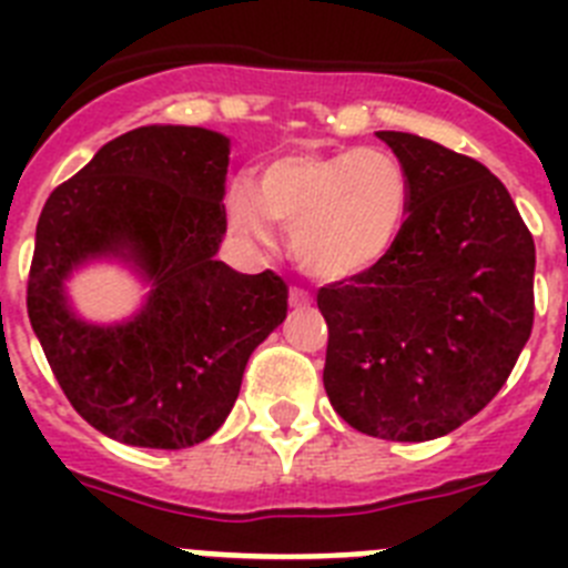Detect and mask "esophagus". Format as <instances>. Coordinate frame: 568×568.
<instances>
[{"instance_id":"1","label":"esophagus","mask_w":568,"mask_h":568,"mask_svg":"<svg viewBox=\"0 0 568 568\" xmlns=\"http://www.w3.org/2000/svg\"><path fill=\"white\" fill-rule=\"evenodd\" d=\"M310 293L307 290H301V287H290V304H293V307H307L310 304Z\"/></svg>"}]
</instances>
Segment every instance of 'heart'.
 <instances>
[{
    "label": "heart",
    "mask_w": 568,
    "mask_h": 568,
    "mask_svg": "<svg viewBox=\"0 0 568 568\" xmlns=\"http://www.w3.org/2000/svg\"><path fill=\"white\" fill-rule=\"evenodd\" d=\"M413 215V175L381 148L287 153L258 170L255 187L227 190L233 230L270 244L273 222L290 230L293 255L321 281H353L378 270Z\"/></svg>",
    "instance_id": "obj_1"
}]
</instances>
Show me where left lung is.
<instances>
[{
  "label": "left lung",
  "instance_id": "8db88e82",
  "mask_svg": "<svg viewBox=\"0 0 568 568\" xmlns=\"http://www.w3.org/2000/svg\"><path fill=\"white\" fill-rule=\"evenodd\" d=\"M378 139L413 175V215L378 270L318 290L324 389L358 433L433 440L500 393L529 341L535 241L480 162L398 130Z\"/></svg>",
  "mask_w": 568,
  "mask_h": 568
}]
</instances>
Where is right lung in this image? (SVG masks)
<instances>
[{"label": "right lung", "mask_w": 568, "mask_h": 568, "mask_svg": "<svg viewBox=\"0 0 568 568\" xmlns=\"http://www.w3.org/2000/svg\"><path fill=\"white\" fill-rule=\"evenodd\" d=\"M230 139L150 124L104 144L44 202L28 275V315L62 393L108 438L187 449L224 424L255 346L287 318V281L215 261L227 230ZM122 254L154 284L128 325L69 313L63 278Z\"/></svg>", "instance_id": "add662e5"}]
</instances>
